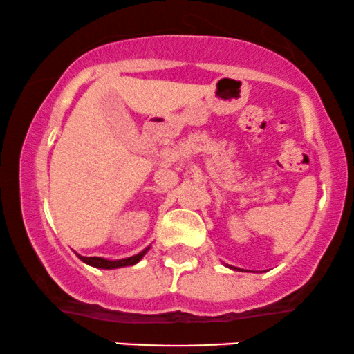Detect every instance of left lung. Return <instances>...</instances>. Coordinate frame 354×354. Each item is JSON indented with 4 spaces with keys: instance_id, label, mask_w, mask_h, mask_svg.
<instances>
[{
    "instance_id": "left-lung-1",
    "label": "left lung",
    "mask_w": 354,
    "mask_h": 354,
    "mask_svg": "<svg viewBox=\"0 0 354 354\" xmlns=\"http://www.w3.org/2000/svg\"><path fill=\"white\" fill-rule=\"evenodd\" d=\"M229 268H232V270H236V268H234V266H229Z\"/></svg>"
}]
</instances>
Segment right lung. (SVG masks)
Listing matches in <instances>:
<instances>
[{"instance_id":"right-lung-1","label":"right lung","mask_w":354,"mask_h":354,"mask_svg":"<svg viewBox=\"0 0 354 354\" xmlns=\"http://www.w3.org/2000/svg\"><path fill=\"white\" fill-rule=\"evenodd\" d=\"M149 248L150 247H147L144 252L133 254V257L122 258V259H114V261H113V259H106V258H100V257H82V254H78V258L89 266L101 268V270H115V268H124V266L136 265V263H138L142 258H144V254L149 252Z\"/></svg>"}]
</instances>
